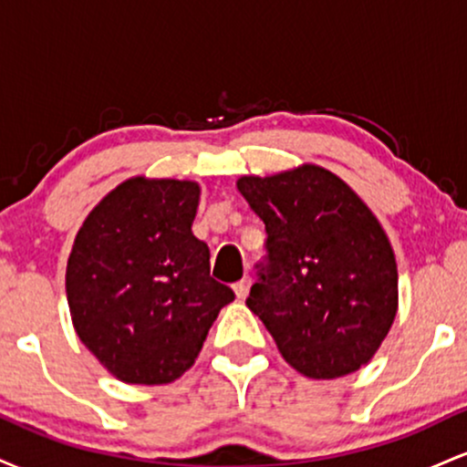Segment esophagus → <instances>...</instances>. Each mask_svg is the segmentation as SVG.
Listing matches in <instances>:
<instances>
[{"label": "esophagus", "instance_id": "1", "mask_svg": "<svg viewBox=\"0 0 467 467\" xmlns=\"http://www.w3.org/2000/svg\"><path fill=\"white\" fill-rule=\"evenodd\" d=\"M250 285H252V278H250V276L241 278L239 283H234L233 289H234V294H237V298H245V296H248Z\"/></svg>", "mask_w": 467, "mask_h": 467}]
</instances>
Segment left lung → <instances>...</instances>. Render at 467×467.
Segmentation results:
<instances>
[{"label":"left lung","mask_w":467,"mask_h":467,"mask_svg":"<svg viewBox=\"0 0 467 467\" xmlns=\"http://www.w3.org/2000/svg\"><path fill=\"white\" fill-rule=\"evenodd\" d=\"M237 189L265 223V259L245 305L289 367L336 379L364 367L398 314V265L368 206L316 164Z\"/></svg>","instance_id":"obj_1"}]
</instances>
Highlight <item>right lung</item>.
<instances>
[{"instance_id":"obj_1","label":"right lung","mask_w":467,"mask_h":467,"mask_svg":"<svg viewBox=\"0 0 467 467\" xmlns=\"http://www.w3.org/2000/svg\"><path fill=\"white\" fill-rule=\"evenodd\" d=\"M200 184L131 178L89 213L67 259L74 329L127 384H169L200 356L234 292L192 234Z\"/></svg>"}]
</instances>
